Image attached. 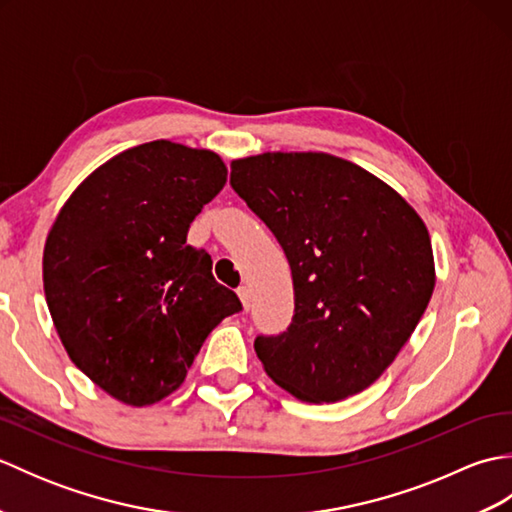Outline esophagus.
<instances>
[{
  "instance_id": "1",
  "label": "esophagus",
  "mask_w": 512,
  "mask_h": 512,
  "mask_svg": "<svg viewBox=\"0 0 512 512\" xmlns=\"http://www.w3.org/2000/svg\"><path fill=\"white\" fill-rule=\"evenodd\" d=\"M237 295H239V301H242L244 310H248L250 308V290H248V286H239Z\"/></svg>"
}]
</instances>
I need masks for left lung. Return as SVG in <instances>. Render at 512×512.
<instances>
[{"instance_id":"1","label":"left lung","mask_w":512,"mask_h":512,"mask_svg":"<svg viewBox=\"0 0 512 512\" xmlns=\"http://www.w3.org/2000/svg\"><path fill=\"white\" fill-rule=\"evenodd\" d=\"M231 187L292 270L290 328L255 339L266 374L303 402H336L376 383L436 286L422 217L374 173L323 151L237 158Z\"/></svg>"}]
</instances>
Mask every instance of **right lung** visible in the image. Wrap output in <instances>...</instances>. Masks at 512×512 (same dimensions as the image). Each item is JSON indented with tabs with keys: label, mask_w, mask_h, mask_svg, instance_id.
<instances>
[{
	"label": "right lung",
	"mask_w": 512,
	"mask_h": 512,
	"mask_svg": "<svg viewBox=\"0 0 512 512\" xmlns=\"http://www.w3.org/2000/svg\"><path fill=\"white\" fill-rule=\"evenodd\" d=\"M226 173L215 151L151 140L94 169L46 237L43 290L65 352L125 405L173 394L215 325L242 310L211 255L187 244Z\"/></svg>",
	"instance_id": "add662e5"
}]
</instances>
